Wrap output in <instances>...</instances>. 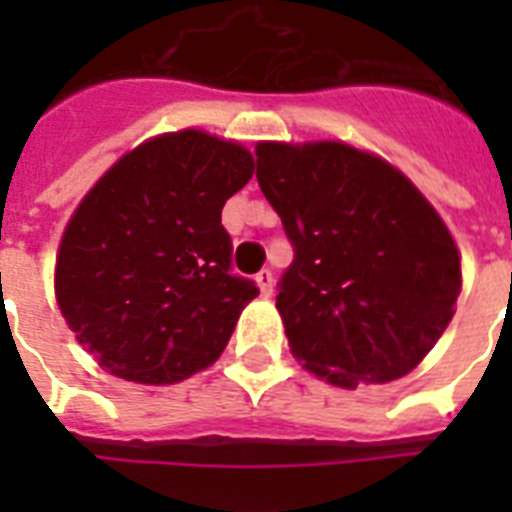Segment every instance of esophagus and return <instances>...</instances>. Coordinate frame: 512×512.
Wrapping results in <instances>:
<instances>
[{
	"label": "esophagus",
	"instance_id": "34e87169",
	"mask_svg": "<svg viewBox=\"0 0 512 512\" xmlns=\"http://www.w3.org/2000/svg\"><path fill=\"white\" fill-rule=\"evenodd\" d=\"M257 287H260V292H263L265 297L273 295V271L271 268H263V271L257 273Z\"/></svg>",
	"mask_w": 512,
	"mask_h": 512
}]
</instances>
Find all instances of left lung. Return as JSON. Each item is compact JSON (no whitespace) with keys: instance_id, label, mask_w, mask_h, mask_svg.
Here are the masks:
<instances>
[{"instance_id":"left-lung-1","label":"left lung","mask_w":512,"mask_h":512,"mask_svg":"<svg viewBox=\"0 0 512 512\" xmlns=\"http://www.w3.org/2000/svg\"><path fill=\"white\" fill-rule=\"evenodd\" d=\"M257 183L295 249L279 281L289 348L340 388L412 372L460 295V252L425 196L345 143H257Z\"/></svg>"}]
</instances>
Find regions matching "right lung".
Returning a JSON list of instances; mask_svg holds the SVG:
<instances>
[{
    "label": "right lung",
    "mask_w": 512,
    "mask_h": 512,
    "mask_svg": "<svg viewBox=\"0 0 512 512\" xmlns=\"http://www.w3.org/2000/svg\"><path fill=\"white\" fill-rule=\"evenodd\" d=\"M247 148L207 132L162 135L100 177L60 241V313L108 372L170 385L217 361L260 295L231 271L225 201L249 183Z\"/></svg>",
    "instance_id": "right-lung-1"
}]
</instances>
